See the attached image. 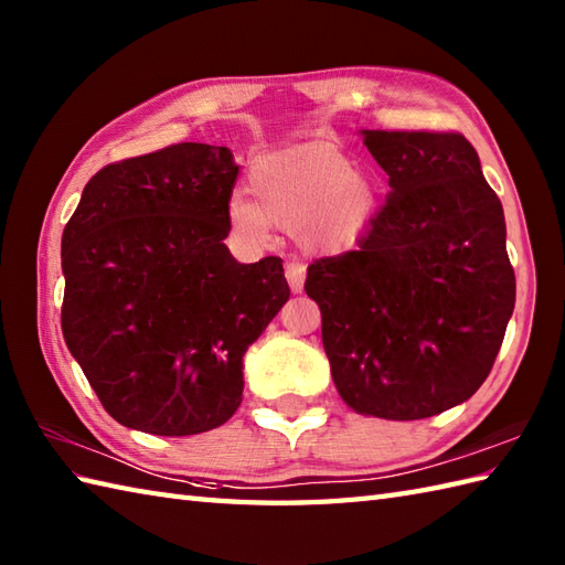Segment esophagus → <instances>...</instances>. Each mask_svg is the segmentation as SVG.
<instances>
[{
  "instance_id": "esophagus-1",
  "label": "esophagus",
  "mask_w": 565,
  "mask_h": 565,
  "mask_svg": "<svg viewBox=\"0 0 565 565\" xmlns=\"http://www.w3.org/2000/svg\"><path fill=\"white\" fill-rule=\"evenodd\" d=\"M286 281H289L294 294H301L303 281H306V264H301V262L286 264Z\"/></svg>"
}]
</instances>
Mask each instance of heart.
<instances>
[{"instance_id": "obj_1", "label": "heart", "mask_w": 565, "mask_h": 565, "mask_svg": "<svg viewBox=\"0 0 565 565\" xmlns=\"http://www.w3.org/2000/svg\"><path fill=\"white\" fill-rule=\"evenodd\" d=\"M252 201L233 194L227 221L247 243H264L271 225L298 233L308 249L342 252L376 215V189L328 142H298L259 160L249 179Z\"/></svg>"}]
</instances>
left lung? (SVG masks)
<instances>
[{"label":"left lung","instance_id":"obj_1","mask_svg":"<svg viewBox=\"0 0 565 565\" xmlns=\"http://www.w3.org/2000/svg\"><path fill=\"white\" fill-rule=\"evenodd\" d=\"M388 174L359 249L308 267L334 388L359 415L423 419L471 398L514 310L505 213L459 134L362 130Z\"/></svg>","mask_w":565,"mask_h":565}]
</instances>
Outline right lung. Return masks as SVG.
Masks as SVG:
<instances>
[{
    "instance_id": "add662e5",
    "label": "right lung",
    "mask_w": 565,
    "mask_h": 565,
    "mask_svg": "<svg viewBox=\"0 0 565 565\" xmlns=\"http://www.w3.org/2000/svg\"><path fill=\"white\" fill-rule=\"evenodd\" d=\"M237 170L206 142L116 162L65 225L63 338L124 427H221L243 403L245 352L289 301L279 257L239 264L223 243Z\"/></svg>"
}]
</instances>
